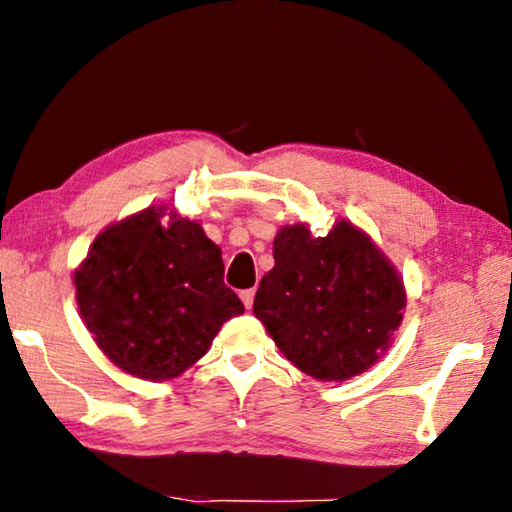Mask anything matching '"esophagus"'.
Wrapping results in <instances>:
<instances>
[{
  "label": "esophagus",
  "instance_id": "obj_1",
  "mask_svg": "<svg viewBox=\"0 0 512 512\" xmlns=\"http://www.w3.org/2000/svg\"><path fill=\"white\" fill-rule=\"evenodd\" d=\"M239 296H241V300H244L246 309L253 307V300H255V289H246V291H241Z\"/></svg>",
  "mask_w": 512,
  "mask_h": 512
}]
</instances>
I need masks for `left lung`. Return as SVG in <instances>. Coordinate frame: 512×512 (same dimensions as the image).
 <instances>
[{
	"mask_svg": "<svg viewBox=\"0 0 512 512\" xmlns=\"http://www.w3.org/2000/svg\"><path fill=\"white\" fill-rule=\"evenodd\" d=\"M275 266L255 293V316L305 375L345 381L366 372L393 343L406 307L400 273L350 221L325 237L284 225Z\"/></svg>",
	"mask_w": 512,
	"mask_h": 512,
	"instance_id": "1",
	"label": "left lung"
}]
</instances>
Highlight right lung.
<instances>
[{
  "label": "right lung",
  "instance_id": "1",
  "mask_svg": "<svg viewBox=\"0 0 512 512\" xmlns=\"http://www.w3.org/2000/svg\"><path fill=\"white\" fill-rule=\"evenodd\" d=\"M146 207L108 225L74 271L76 302L103 354L128 375L178 377L244 314L223 282L221 248L201 223Z\"/></svg>",
  "mask_w": 512,
  "mask_h": 512
}]
</instances>
